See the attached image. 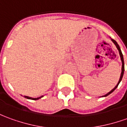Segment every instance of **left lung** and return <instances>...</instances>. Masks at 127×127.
<instances>
[{
    "instance_id": "8db88e82",
    "label": "left lung",
    "mask_w": 127,
    "mask_h": 127,
    "mask_svg": "<svg viewBox=\"0 0 127 127\" xmlns=\"http://www.w3.org/2000/svg\"><path fill=\"white\" fill-rule=\"evenodd\" d=\"M112 41H113V42L115 44V46H116V47H117V49H118V51H119V53H120V58H121V60H122V73H121V75H120V80H119V81H118V83L117 84V85L112 90H111L110 92L108 93H107L106 95H105L104 96H108V95H110L111 93H112L113 91H114L115 89L117 88V87L118 86V85H119V83H120V81H122V77H123V74H124V71H125V63H124V58H123V55H122V51H121V49H120V46L118 45V43L116 42V41L115 40H114V39H111Z\"/></svg>"
}]
</instances>
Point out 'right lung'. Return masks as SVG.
Wrapping results in <instances>:
<instances>
[{"label": "right lung", "mask_w": 127, "mask_h": 127, "mask_svg": "<svg viewBox=\"0 0 127 127\" xmlns=\"http://www.w3.org/2000/svg\"><path fill=\"white\" fill-rule=\"evenodd\" d=\"M42 96H40V97H38V98H32V97H29V96H25L26 98H28V99H33V100H37L39 99H40V98H42Z\"/></svg>", "instance_id": "right-lung-1"}]
</instances>
